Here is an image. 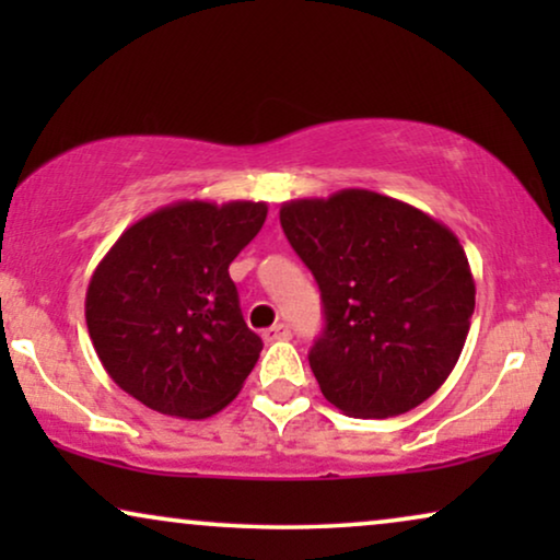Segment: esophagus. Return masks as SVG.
Listing matches in <instances>:
<instances>
[{
	"mask_svg": "<svg viewBox=\"0 0 560 560\" xmlns=\"http://www.w3.org/2000/svg\"><path fill=\"white\" fill-rule=\"evenodd\" d=\"M262 336H265V341H285V339H290V328L285 324H278V326L267 328Z\"/></svg>",
	"mask_w": 560,
	"mask_h": 560,
	"instance_id": "1",
	"label": "esophagus"
}]
</instances>
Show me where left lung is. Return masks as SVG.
Here are the masks:
<instances>
[{
  "label": "left lung",
  "instance_id": "1",
  "mask_svg": "<svg viewBox=\"0 0 560 560\" xmlns=\"http://www.w3.org/2000/svg\"><path fill=\"white\" fill-rule=\"evenodd\" d=\"M280 224L320 288L326 328L308 362L326 400L354 418L425 402L471 326L477 288L456 234L364 188L282 203Z\"/></svg>",
  "mask_w": 560,
  "mask_h": 560
}]
</instances>
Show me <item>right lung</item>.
<instances>
[{"instance_id":"obj_1","label":"right lung","mask_w":560,"mask_h":560,"mask_svg":"<svg viewBox=\"0 0 560 560\" xmlns=\"http://www.w3.org/2000/svg\"><path fill=\"white\" fill-rule=\"evenodd\" d=\"M265 219V201H178L114 242L89 280L86 326L127 395L188 420L240 395L262 339L244 324L229 265Z\"/></svg>"}]
</instances>
